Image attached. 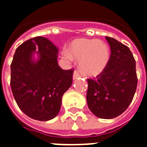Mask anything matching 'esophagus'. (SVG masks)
I'll return each instance as SVG.
<instances>
[{
	"label": "esophagus",
	"instance_id": "esophagus-1",
	"mask_svg": "<svg viewBox=\"0 0 147 147\" xmlns=\"http://www.w3.org/2000/svg\"><path fill=\"white\" fill-rule=\"evenodd\" d=\"M80 76V73H79V71H75L73 73V80H76L77 78H79Z\"/></svg>",
	"mask_w": 147,
	"mask_h": 147
}]
</instances>
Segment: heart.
<instances>
[{"label":"heart","instance_id":"b5f03b06","mask_svg":"<svg viewBox=\"0 0 147 147\" xmlns=\"http://www.w3.org/2000/svg\"><path fill=\"white\" fill-rule=\"evenodd\" d=\"M63 57L71 61L80 60V67L84 75L96 76L102 73L109 61L108 45L97 39L80 38L71 42L69 49L62 51Z\"/></svg>","mask_w":147,"mask_h":147}]
</instances>
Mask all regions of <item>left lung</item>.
Wrapping results in <instances>:
<instances>
[{"label":"left lung","mask_w":147,"mask_h":147,"mask_svg":"<svg viewBox=\"0 0 147 147\" xmlns=\"http://www.w3.org/2000/svg\"><path fill=\"white\" fill-rule=\"evenodd\" d=\"M110 57L107 66L94 79H88L86 102L90 110L102 119H112L126 110L136 93L138 79L136 61L129 48L105 37Z\"/></svg>","instance_id":"obj_1"}]
</instances>
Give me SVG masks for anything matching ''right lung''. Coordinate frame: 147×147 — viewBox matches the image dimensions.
<instances>
[{
  "mask_svg": "<svg viewBox=\"0 0 147 147\" xmlns=\"http://www.w3.org/2000/svg\"><path fill=\"white\" fill-rule=\"evenodd\" d=\"M36 51L39 60L34 61ZM58 49L44 37L33 38L16 50L11 64V89L19 108L34 120L47 121L60 112L62 96L71 86L73 69L57 63Z\"/></svg>",
  "mask_w": 147,
  "mask_h": 147,
  "instance_id": "obj_1",
  "label": "right lung"
}]
</instances>
